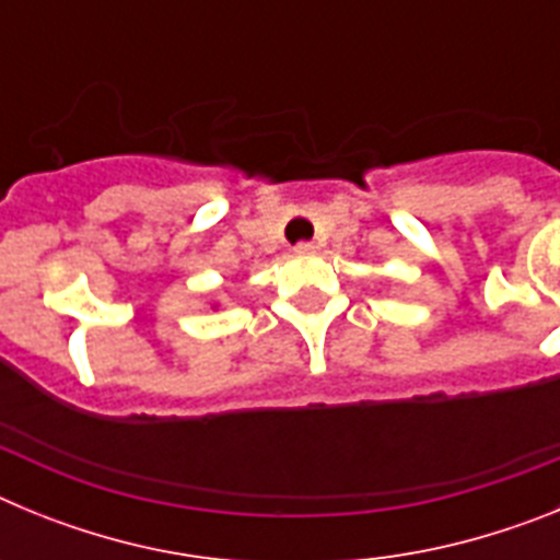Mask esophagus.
<instances>
[{
  "label": "esophagus",
  "instance_id": "1",
  "mask_svg": "<svg viewBox=\"0 0 560 560\" xmlns=\"http://www.w3.org/2000/svg\"><path fill=\"white\" fill-rule=\"evenodd\" d=\"M316 249H319V246L308 244V241H305V244H296V246H294L296 255H316Z\"/></svg>",
  "mask_w": 560,
  "mask_h": 560
}]
</instances>
